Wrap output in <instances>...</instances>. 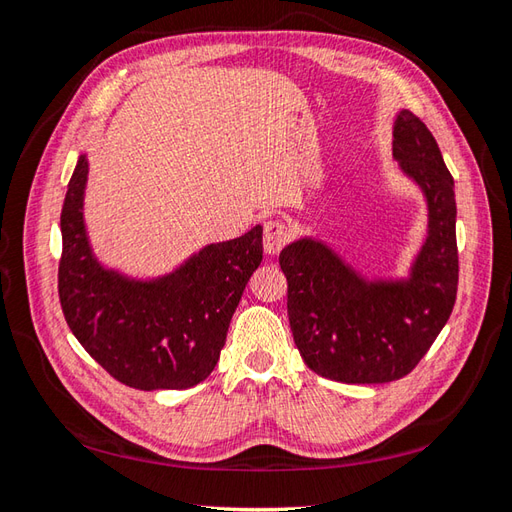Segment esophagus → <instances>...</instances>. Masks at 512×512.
<instances>
[{
    "label": "esophagus",
    "instance_id": "obj_1",
    "mask_svg": "<svg viewBox=\"0 0 512 512\" xmlns=\"http://www.w3.org/2000/svg\"><path fill=\"white\" fill-rule=\"evenodd\" d=\"M286 224L279 220H270L266 222L264 228V253L266 255H279V250L286 244Z\"/></svg>",
    "mask_w": 512,
    "mask_h": 512
}]
</instances>
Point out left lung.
<instances>
[{"label": "left lung", "instance_id": "8db88e82", "mask_svg": "<svg viewBox=\"0 0 512 512\" xmlns=\"http://www.w3.org/2000/svg\"><path fill=\"white\" fill-rule=\"evenodd\" d=\"M394 160L427 213V233L405 275H369L314 235L297 237L279 255L301 358L339 383L407 376L447 325L458 292L455 184L436 138L409 110L394 118Z\"/></svg>", "mask_w": 512, "mask_h": 512}]
</instances>
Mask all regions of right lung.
I'll return each mask as SVG.
<instances>
[{
	"label": "right lung",
	"mask_w": 512,
	"mask_h": 512,
	"mask_svg": "<svg viewBox=\"0 0 512 512\" xmlns=\"http://www.w3.org/2000/svg\"><path fill=\"white\" fill-rule=\"evenodd\" d=\"M88 154L76 160L61 211L63 317L96 363L123 385L189 389L209 376L250 275L262 264V226L206 244L158 277H132L94 255L85 226Z\"/></svg>",
	"instance_id": "obj_1"
}]
</instances>
